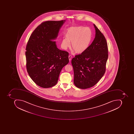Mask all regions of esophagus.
<instances>
[{
  "instance_id": "34e87169",
  "label": "esophagus",
  "mask_w": 134,
  "mask_h": 134,
  "mask_svg": "<svg viewBox=\"0 0 134 134\" xmlns=\"http://www.w3.org/2000/svg\"><path fill=\"white\" fill-rule=\"evenodd\" d=\"M68 58H69V61H70L71 60V58H72V56H71V55H69V56H68Z\"/></svg>"
}]
</instances>
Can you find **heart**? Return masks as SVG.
<instances>
[{"label": "heart", "instance_id": "b5f03b06", "mask_svg": "<svg viewBox=\"0 0 134 134\" xmlns=\"http://www.w3.org/2000/svg\"><path fill=\"white\" fill-rule=\"evenodd\" d=\"M66 38L62 42V47L64 49L70 46L76 53H82L87 50L92 41L93 32L89 27L82 26H73L67 30Z\"/></svg>", "mask_w": 134, "mask_h": 134}]
</instances>
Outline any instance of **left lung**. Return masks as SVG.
I'll return each mask as SVG.
<instances>
[{
    "label": "left lung",
    "instance_id": "left-lung-1",
    "mask_svg": "<svg viewBox=\"0 0 134 134\" xmlns=\"http://www.w3.org/2000/svg\"><path fill=\"white\" fill-rule=\"evenodd\" d=\"M96 37L87 50L72 59L74 83L77 87L89 88L96 85L106 70L108 50L106 38L96 25Z\"/></svg>",
    "mask_w": 134,
    "mask_h": 134
}]
</instances>
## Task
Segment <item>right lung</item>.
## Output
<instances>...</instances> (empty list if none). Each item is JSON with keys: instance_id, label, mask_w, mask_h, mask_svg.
Returning <instances> with one entry per match:
<instances>
[{"instance_id": "add662e5", "label": "right lung", "mask_w": 134, "mask_h": 134, "mask_svg": "<svg viewBox=\"0 0 134 134\" xmlns=\"http://www.w3.org/2000/svg\"><path fill=\"white\" fill-rule=\"evenodd\" d=\"M65 20L43 22L33 31L26 48V68L35 84L44 88L57 84L69 53L58 49L55 40Z\"/></svg>"}]
</instances>
